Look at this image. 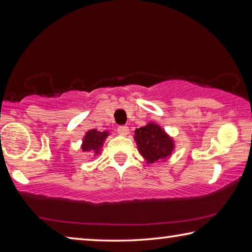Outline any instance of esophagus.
<instances>
[{
  "label": "esophagus",
  "mask_w": 252,
  "mask_h": 252,
  "mask_svg": "<svg viewBox=\"0 0 252 252\" xmlns=\"http://www.w3.org/2000/svg\"><path fill=\"white\" fill-rule=\"evenodd\" d=\"M118 133L121 134V135H126L129 134V127L126 126H121L118 127Z\"/></svg>",
  "instance_id": "obj_1"
}]
</instances>
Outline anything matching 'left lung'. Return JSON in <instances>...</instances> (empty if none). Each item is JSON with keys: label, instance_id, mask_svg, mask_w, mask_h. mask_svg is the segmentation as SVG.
<instances>
[{"label": "left lung", "instance_id": "obj_1", "mask_svg": "<svg viewBox=\"0 0 252 252\" xmlns=\"http://www.w3.org/2000/svg\"><path fill=\"white\" fill-rule=\"evenodd\" d=\"M134 140L139 152L148 163H155L159 160L167 159L174 149L171 136L165 133L160 126L148 123L134 131Z\"/></svg>", "mask_w": 252, "mask_h": 252}]
</instances>
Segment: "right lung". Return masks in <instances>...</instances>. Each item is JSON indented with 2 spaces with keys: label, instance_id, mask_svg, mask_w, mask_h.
<instances>
[{
  "label": "right lung",
  "instance_id": "right-lung-1",
  "mask_svg": "<svg viewBox=\"0 0 252 252\" xmlns=\"http://www.w3.org/2000/svg\"><path fill=\"white\" fill-rule=\"evenodd\" d=\"M109 133L106 131H97L95 129H92L88 131L85 133V136L83 138V143H82V150L84 152H90L94 153V156L100 152L102 146H103L104 140Z\"/></svg>",
  "mask_w": 252,
  "mask_h": 252
}]
</instances>
